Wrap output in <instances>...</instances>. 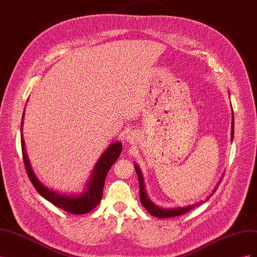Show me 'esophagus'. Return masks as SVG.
I'll return each instance as SVG.
<instances>
[{"instance_id":"34e87169","label":"esophagus","mask_w":257,"mask_h":257,"mask_svg":"<svg viewBox=\"0 0 257 257\" xmlns=\"http://www.w3.org/2000/svg\"><path fill=\"white\" fill-rule=\"evenodd\" d=\"M126 139H127V142H133V139H134V134H128L127 135V137H126Z\"/></svg>"}]
</instances>
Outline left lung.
<instances>
[{
	"mask_svg": "<svg viewBox=\"0 0 257 257\" xmlns=\"http://www.w3.org/2000/svg\"><path fill=\"white\" fill-rule=\"evenodd\" d=\"M232 138H234V113L231 115V134H230V141H232ZM134 166H135V170L137 173V177H138V182H139V195H141V201L143 206L147 209V211L149 212L150 214H152L155 217H160V219H166V217H173V216H178V215H181L184 214L190 210H192L193 208H195L196 206L200 205L203 203L204 200H200L197 201L195 204H192V205H188L185 207H175V208H163L158 206L157 204H154L153 201L149 198L148 196V194L146 192V185H145V181H144V176L142 174V170L139 168V166L134 163ZM221 182V180H220ZM219 182V183H220ZM217 184L214 190L212 191V193H214L217 189ZM212 193L210 194V195L206 198L208 200V198H210V196H212Z\"/></svg>",
	"mask_w": 257,
	"mask_h": 257,
	"instance_id": "1",
	"label": "left lung"
}]
</instances>
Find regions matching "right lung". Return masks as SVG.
<instances>
[{
  "label": "right lung",
  "mask_w": 257,
  "mask_h": 257,
  "mask_svg": "<svg viewBox=\"0 0 257 257\" xmlns=\"http://www.w3.org/2000/svg\"><path fill=\"white\" fill-rule=\"evenodd\" d=\"M25 112L22 114L21 120V148H22V157L25 162L27 173L30 181L32 182L33 186L41 195L50 201L56 207L64 210V211L73 214H84L92 211L99 203L103 196V189L105 184L106 176L109 172L110 167L118 160L119 155L122 151V144L120 142H115L109 145V147L100 155L97 163L93 168L92 173L89 177L88 182L85 183L84 189L81 193L77 194H65L60 193L59 191H54L48 186L43 184L36 175L34 174L32 166L30 164L28 154L25 147V141L22 136V126Z\"/></svg>",
  "instance_id": "right-lung-1"
}]
</instances>
